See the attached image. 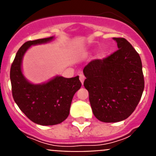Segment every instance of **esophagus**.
<instances>
[{"mask_svg": "<svg viewBox=\"0 0 156 156\" xmlns=\"http://www.w3.org/2000/svg\"><path fill=\"white\" fill-rule=\"evenodd\" d=\"M79 79H80V81H81V82H82V85H83V82H84V81H85V76H84L83 74H79Z\"/></svg>", "mask_w": 156, "mask_h": 156, "instance_id": "obj_1", "label": "esophagus"}]
</instances>
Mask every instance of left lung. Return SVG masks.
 I'll return each mask as SVG.
<instances>
[{
  "label": "left lung",
  "mask_w": 156,
  "mask_h": 156,
  "mask_svg": "<svg viewBox=\"0 0 156 156\" xmlns=\"http://www.w3.org/2000/svg\"><path fill=\"white\" fill-rule=\"evenodd\" d=\"M119 49L85 67L84 86L93 115L104 122H116L134 112L144 88L140 55L128 41L114 37Z\"/></svg>",
  "instance_id": "obj_1"
}]
</instances>
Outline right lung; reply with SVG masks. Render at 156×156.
<instances>
[{"mask_svg":"<svg viewBox=\"0 0 156 156\" xmlns=\"http://www.w3.org/2000/svg\"><path fill=\"white\" fill-rule=\"evenodd\" d=\"M53 37L28 41L18 50L10 70L12 93L15 102L25 115L39 125L59 124L67 119L74 93L82 86L79 77H55L47 83L33 85L25 79L21 70L22 59L30 46L42 44Z\"/></svg>","mask_w":156,"mask_h":156,"instance_id":"add662e5","label":"right lung"}]
</instances>
